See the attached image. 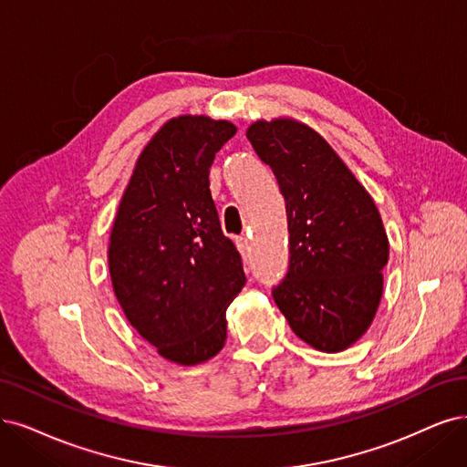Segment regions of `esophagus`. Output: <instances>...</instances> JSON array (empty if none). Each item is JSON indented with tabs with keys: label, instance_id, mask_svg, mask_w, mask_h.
<instances>
[{
	"label": "esophagus",
	"instance_id": "34e87169",
	"mask_svg": "<svg viewBox=\"0 0 467 467\" xmlns=\"http://www.w3.org/2000/svg\"><path fill=\"white\" fill-rule=\"evenodd\" d=\"M236 248H238L240 254L246 255L248 250H250V240H248L246 236H238V238H236Z\"/></svg>",
	"mask_w": 467,
	"mask_h": 467
}]
</instances>
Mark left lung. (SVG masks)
I'll use <instances>...</instances> for the list:
<instances>
[{"instance_id":"8db88e82","label":"left lung","mask_w":467,"mask_h":467,"mask_svg":"<svg viewBox=\"0 0 467 467\" xmlns=\"http://www.w3.org/2000/svg\"><path fill=\"white\" fill-rule=\"evenodd\" d=\"M286 202L290 265L273 288L290 329L321 352L366 335L383 296L389 238L373 198L312 127L255 120L246 130Z\"/></svg>"}]
</instances>
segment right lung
I'll list each match as a JSON object with an SVG mask.
<instances>
[{
  "mask_svg": "<svg viewBox=\"0 0 467 467\" xmlns=\"http://www.w3.org/2000/svg\"><path fill=\"white\" fill-rule=\"evenodd\" d=\"M229 120L179 115L138 155L109 236V275L125 317L158 354L198 366L227 340V307L246 277L210 192Z\"/></svg>",
  "mask_w": 467,
  "mask_h": 467,
  "instance_id": "1",
  "label": "right lung"
}]
</instances>
